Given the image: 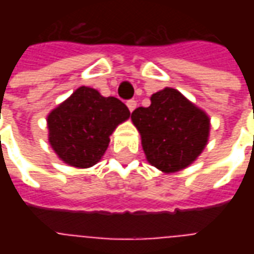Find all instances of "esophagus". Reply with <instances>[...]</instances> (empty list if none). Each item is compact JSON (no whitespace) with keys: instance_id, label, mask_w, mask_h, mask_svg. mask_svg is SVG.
<instances>
[{"instance_id":"obj_1","label":"esophagus","mask_w":254,"mask_h":254,"mask_svg":"<svg viewBox=\"0 0 254 254\" xmlns=\"http://www.w3.org/2000/svg\"><path fill=\"white\" fill-rule=\"evenodd\" d=\"M127 109H129V111L132 113L134 109H136V106H137V103H136V100H127Z\"/></svg>"}]
</instances>
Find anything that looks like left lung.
<instances>
[{
	"label": "left lung",
	"instance_id": "left-lung-1",
	"mask_svg": "<svg viewBox=\"0 0 254 254\" xmlns=\"http://www.w3.org/2000/svg\"><path fill=\"white\" fill-rule=\"evenodd\" d=\"M130 118L148 163L166 174L189 167L208 144L209 117L176 88L152 94L151 105L136 109Z\"/></svg>",
	"mask_w": 254,
	"mask_h": 254
}]
</instances>
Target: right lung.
<instances>
[{"instance_id": "right-lung-1", "label": "right lung", "mask_w": 254, "mask_h": 254, "mask_svg": "<svg viewBox=\"0 0 254 254\" xmlns=\"http://www.w3.org/2000/svg\"><path fill=\"white\" fill-rule=\"evenodd\" d=\"M129 117L120 99L81 85L49 113V144L64 163L88 169L103 158L113 132Z\"/></svg>"}]
</instances>
